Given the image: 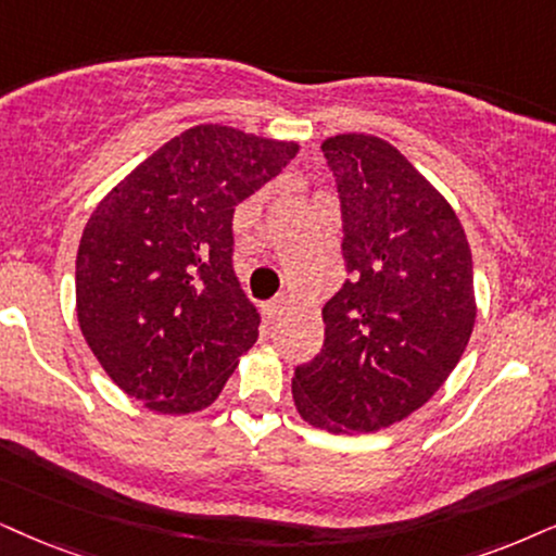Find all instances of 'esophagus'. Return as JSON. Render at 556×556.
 <instances>
[{"label": "esophagus", "mask_w": 556, "mask_h": 556, "mask_svg": "<svg viewBox=\"0 0 556 556\" xmlns=\"http://www.w3.org/2000/svg\"><path fill=\"white\" fill-rule=\"evenodd\" d=\"M285 307H287V298L285 294H279V298H274L269 305H266V315H269V318H279Z\"/></svg>", "instance_id": "obj_1"}]
</instances>
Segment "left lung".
Returning <instances> with one entry per match:
<instances>
[{"mask_svg":"<svg viewBox=\"0 0 556 556\" xmlns=\"http://www.w3.org/2000/svg\"><path fill=\"white\" fill-rule=\"evenodd\" d=\"M320 149L349 279L323 307L326 341L294 367L292 397L307 424L369 433L418 410L465 354L472 254L448 202L390 143L349 132Z\"/></svg>","mask_w":556,"mask_h":556,"instance_id":"left-lung-1","label":"left lung"}]
</instances>
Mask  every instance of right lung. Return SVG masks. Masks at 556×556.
I'll return each mask as SVG.
<instances>
[{
	"instance_id": "add662e5",
	"label": "right lung",
	"mask_w": 556,
	"mask_h": 556,
	"mask_svg": "<svg viewBox=\"0 0 556 556\" xmlns=\"http://www.w3.org/2000/svg\"><path fill=\"white\" fill-rule=\"evenodd\" d=\"M298 153L226 125L168 140L100 202L76 256V313L121 390L161 413L220 395L262 315L233 269V213Z\"/></svg>"
}]
</instances>
